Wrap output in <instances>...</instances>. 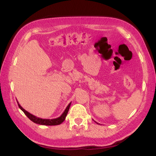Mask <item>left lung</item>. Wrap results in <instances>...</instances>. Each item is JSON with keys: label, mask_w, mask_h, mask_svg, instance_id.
I'll use <instances>...</instances> for the list:
<instances>
[{"label": "left lung", "mask_w": 156, "mask_h": 156, "mask_svg": "<svg viewBox=\"0 0 156 156\" xmlns=\"http://www.w3.org/2000/svg\"><path fill=\"white\" fill-rule=\"evenodd\" d=\"M97 124H98V122H97Z\"/></svg>", "instance_id": "left-lung-1"}]
</instances>
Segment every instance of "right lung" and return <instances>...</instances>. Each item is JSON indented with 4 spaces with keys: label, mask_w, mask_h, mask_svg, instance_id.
<instances>
[{
    "label": "right lung",
    "mask_w": 156,
    "mask_h": 156,
    "mask_svg": "<svg viewBox=\"0 0 156 156\" xmlns=\"http://www.w3.org/2000/svg\"><path fill=\"white\" fill-rule=\"evenodd\" d=\"M71 102H69V105L67 106V107L65 109V111H64V112L61 115L60 117H59L58 118L55 119H41L39 117H37L36 116L31 114L30 112H29L28 111H27L26 110H25L21 105L19 104V102L17 101V103L19 105V107L21 108V110L24 112V113L26 115V116L30 119L31 121H32L34 122L36 124H39V125H58L61 124L62 122H63L64 121V120L66 119V115H67L69 107L71 105Z\"/></svg>",
    "instance_id": "right-lung-1"
}]
</instances>
